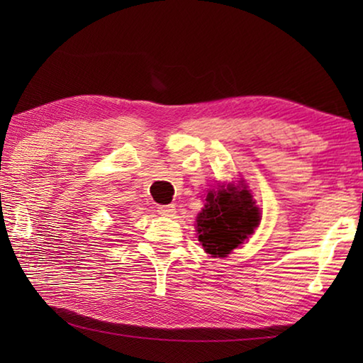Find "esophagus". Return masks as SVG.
Listing matches in <instances>:
<instances>
[{
	"label": "esophagus",
	"mask_w": 363,
	"mask_h": 363,
	"mask_svg": "<svg viewBox=\"0 0 363 363\" xmlns=\"http://www.w3.org/2000/svg\"><path fill=\"white\" fill-rule=\"evenodd\" d=\"M158 214L160 216H174L176 214V208L174 205H163V206H158Z\"/></svg>",
	"instance_id": "34e87169"
}]
</instances>
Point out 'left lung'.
<instances>
[{"instance_id":"obj_1","label":"left lung","mask_w":363,"mask_h":363,"mask_svg":"<svg viewBox=\"0 0 363 363\" xmlns=\"http://www.w3.org/2000/svg\"><path fill=\"white\" fill-rule=\"evenodd\" d=\"M205 200V208L196 216L199 240L208 255L225 257L259 225V208L243 184L210 190Z\"/></svg>"}]
</instances>
